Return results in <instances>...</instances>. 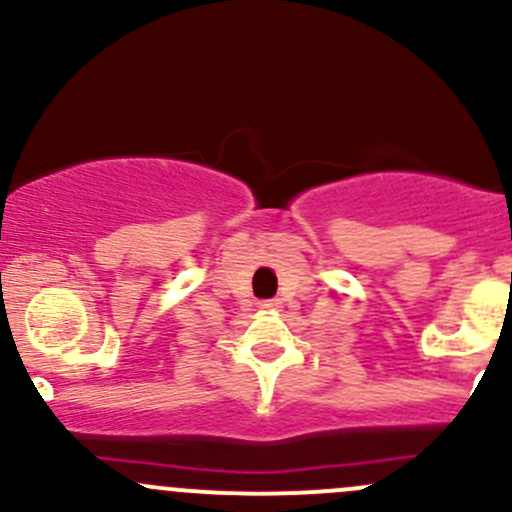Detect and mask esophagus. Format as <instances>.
I'll return each mask as SVG.
<instances>
[{
  "label": "esophagus",
  "instance_id": "esophagus-1",
  "mask_svg": "<svg viewBox=\"0 0 512 512\" xmlns=\"http://www.w3.org/2000/svg\"><path fill=\"white\" fill-rule=\"evenodd\" d=\"M260 309H265V312H275V309H280V299H265V302H260Z\"/></svg>",
  "mask_w": 512,
  "mask_h": 512
}]
</instances>
